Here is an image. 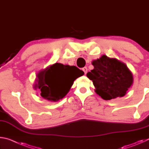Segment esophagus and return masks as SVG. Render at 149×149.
Wrapping results in <instances>:
<instances>
[{
  "label": "esophagus",
  "instance_id": "34e87169",
  "mask_svg": "<svg viewBox=\"0 0 149 149\" xmlns=\"http://www.w3.org/2000/svg\"><path fill=\"white\" fill-rule=\"evenodd\" d=\"M82 70H83V71H84V73H85V74H87V67H84V68H82Z\"/></svg>",
  "mask_w": 149,
  "mask_h": 149
}]
</instances>
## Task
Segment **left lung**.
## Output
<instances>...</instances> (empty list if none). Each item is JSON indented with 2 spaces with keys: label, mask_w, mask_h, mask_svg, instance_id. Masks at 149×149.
<instances>
[{
  "label": "left lung",
  "mask_w": 149,
  "mask_h": 149,
  "mask_svg": "<svg viewBox=\"0 0 149 149\" xmlns=\"http://www.w3.org/2000/svg\"><path fill=\"white\" fill-rule=\"evenodd\" d=\"M92 64L94 69L87 76L93 81L95 92L104 100L123 97L132 86L133 75L124 63L102 55Z\"/></svg>",
  "instance_id": "left-lung-1"
}]
</instances>
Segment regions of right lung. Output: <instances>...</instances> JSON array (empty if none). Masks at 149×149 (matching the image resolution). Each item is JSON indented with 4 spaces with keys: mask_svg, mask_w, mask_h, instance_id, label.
<instances>
[{
    "mask_svg": "<svg viewBox=\"0 0 149 149\" xmlns=\"http://www.w3.org/2000/svg\"><path fill=\"white\" fill-rule=\"evenodd\" d=\"M84 74L74 65L55 63L39 72L35 88L40 89L42 98L56 102L64 97L74 81Z\"/></svg>",
    "mask_w": 149,
    "mask_h": 149,
    "instance_id": "add662e5",
    "label": "right lung"
}]
</instances>
